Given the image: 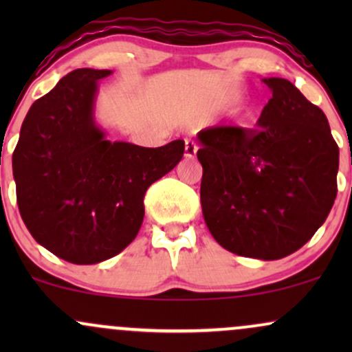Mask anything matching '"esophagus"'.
Here are the masks:
<instances>
[{"label":"esophagus","instance_id":"34e87169","mask_svg":"<svg viewBox=\"0 0 352 352\" xmlns=\"http://www.w3.org/2000/svg\"><path fill=\"white\" fill-rule=\"evenodd\" d=\"M197 151H199V147H197V144L193 142V140H185V157H187V159H193Z\"/></svg>","mask_w":352,"mask_h":352}]
</instances>
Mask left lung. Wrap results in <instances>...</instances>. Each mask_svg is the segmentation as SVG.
<instances>
[{
  "instance_id": "left-lung-1",
  "label": "left lung",
  "mask_w": 352,
  "mask_h": 352,
  "mask_svg": "<svg viewBox=\"0 0 352 352\" xmlns=\"http://www.w3.org/2000/svg\"><path fill=\"white\" fill-rule=\"evenodd\" d=\"M263 82L273 96L254 127L199 132L201 212L228 252L280 260L324 223L338 193L339 148L324 112L294 84Z\"/></svg>"
}]
</instances>
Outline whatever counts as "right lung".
Returning <instances> with one entry per match:
<instances>
[{"instance_id":"1","label":"right lung","mask_w":352,"mask_h":352,"mask_svg":"<svg viewBox=\"0 0 352 352\" xmlns=\"http://www.w3.org/2000/svg\"><path fill=\"white\" fill-rule=\"evenodd\" d=\"M112 71L76 69L24 117L13 152L19 213L56 256L96 265L139 233L144 195L184 157L185 142L148 148L111 142L96 124L99 80Z\"/></svg>"}]
</instances>
